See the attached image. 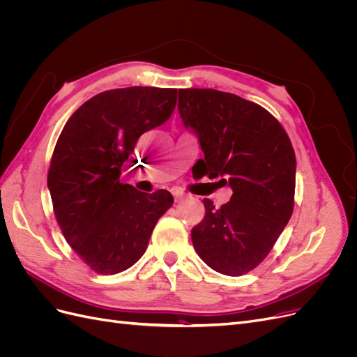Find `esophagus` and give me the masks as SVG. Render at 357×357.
I'll use <instances>...</instances> for the list:
<instances>
[{
    "mask_svg": "<svg viewBox=\"0 0 357 357\" xmlns=\"http://www.w3.org/2000/svg\"><path fill=\"white\" fill-rule=\"evenodd\" d=\"M172 195L176 197V199H181L185 198V192H181L180 189H172Z\"/></svg>",
    "mask_w": 357,
    "mask_h": 357,
    "instance_id": "1",
    "label": "esophagus"
}]
</instances>
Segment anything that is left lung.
Instances as JSON below:
<instances>
[{"label": "left lung", "mask_w": 357, "mask_h": 357, "mask_svg": "<svg viewBox=\"0 0 357 357\" xmlns=\"http://www.w3.org/2000/svg\"><path fill=\"white\" fill-rule=\"evenodd\" d=\"M178 112L199 138L201 177H220L232 189L222 207L202 199L205 215L192 229L193 247L214 271L243 275L271 252L294 213L295 150L271 113L238 95L180 89Z\"/></svg>", "instance_id": "left-lung-1"}]
</instances>
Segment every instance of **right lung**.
Segmentation results:
<instances>
[{
  "instance_id": "right-lung-1",
  "label": "right lung",
  "mask_w": 357,
  "mask_h": 357,
  "mask_svg": "<svg viewBox=\"0 0 357 357\" xmlns=\"http://www.w3.org/2000/svg\"><path fill=\"white\" fill-rule=\"evenodd\" d=\"M176 104L177 89H112L80 105L62 129L47 174L53 211L67 243L96 274L131 268L174 202L168 190L139 192L121 174L138 138L165 123Z\"/></svg>"
}]
</instances>
